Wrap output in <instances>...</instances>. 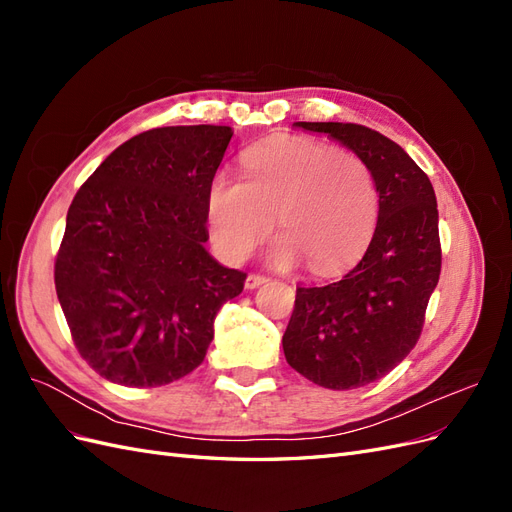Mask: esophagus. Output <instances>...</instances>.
I'll use <instances>...</instances> for the list:
<instances>
[{
  "mask_svg": "<svg viewBox=\"0 0 512 512\" xmlns=\"http://www.w3.org/2000/svg\"><path fill=\"white\" fill-rule=\"evenodd\" d=\"M267 282V277L265 275H258V273H250L245 277V288L247 290H254V288H258V286H262Z\"/></svg>",
  "mask_w": 512,
  "mask_h": 512,
  "instance_id": "34e87169",
  "label": "esophagus"
}]
</instances>
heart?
Returning <instances> with one entry per match:
<instances>
[{
	"label": "heart",
	"instance_id": "obj_1",
	"mask_svg": "<svg viewBox=\"0 0 512 512\" xmlns=\"http://www.w3.org/2000/svg\"><path fill=\"white\" fill-rule=\"evenodd\" d=\"M245 179L215 175L207 190L211 239L226 260H243L267 239L275 213L284 232L269 265L309 262L314 273L342 269L365 250L378 220L367 164L312 138H273L243 156Z\"/></svg>",
	"mask_w": 512,
	"mask_h": 512
}]
</instances>
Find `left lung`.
<instances>
[{
	"label": "left lung",
	"instance_id": "left-lung-1",
	"mask_svg": "<svg viewBox=\"0 0 512 512\" xmlns=\"http://www.w3.org/2000/svg\"><path fill=\"white\" fill-rule=\"evenodd\" d=\"M359 156L376 183L378 224L363 258L335 282L297 286L282 346L324 389H359L406 359L440 280L438 203L429 177L391 138L356 123L297 121Z\"/></svg>",
	"mask_w": 512,
	"mask_h": 512
}]
</instances>
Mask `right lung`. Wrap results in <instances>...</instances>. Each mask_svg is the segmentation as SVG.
I'll return each instance as SVG.
<instances>
[{"label": "right lung", "instance_id": "add662e5", "mask_svg": "<svg viewBox=\"0 0 512 512\" xmlns=\"http://www.w3.org/2000/svg\"><path fill=\"white\" fill-rule=\"evenodd\" d=\"M228 126H173L119 145L76 192L55 260L76 348L102 378L170 384L203 363L220 307L245 273L205 243L207 190Z\"/></svg>", "mask_w": 512, "mask_h": 512}]
</instances>
